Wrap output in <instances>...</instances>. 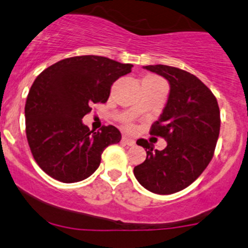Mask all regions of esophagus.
Returning a JSON list of instances; mask_svg holds the SVG:
<instances>
[{
  "instance_id": "1",
  "label": "esophagus",
  "mask_w": 248,
  "mask_h": 248,
  "mask_svg": "<svg viewBox=\"0 0 248 248\" xmlns=\"http://www.w3.org/2000/svg\"><path fill=\"white\" fill-rule=\"evenodd\" d=\"M122 142H124V145H128V146H134L135 145V141L133 139H131V138H128V137H126V135H124V137H122V140H121Z\"/></svg>"
}]
</instances>
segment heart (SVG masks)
Listing matches in <instances>:
<instances>
[{
	"label": "heart",
	"instance_id": "heart-1",
	"mask_svg": "<svg viewBox=\"0 0 248 248\" xmlns=\"http://www.w3.org/2000/svg\"><path fill=\"white\" fill-rule=\"evenodd\" d=\"M144 79H155V80H161V82H164V80L161 79V78H159L158 76H153V75H150V76H146ZM138 110H139V109L135 108V111H138ZM126 127L128 129H132L133 128V124H131V122H128V124H126Z\"/></svg>",
	"mask_w": 248,
	"mask_h": 248
}]
</instances>
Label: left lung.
<instances>
[{
    "mask_svg": "<svg viewBox=\"0 0 248 248\" xmlns=\"http://www.w3.org/2000/svg\"><path fill=\"white\" fill-rule=\"evenodd\" d=\"M145 69L170 83L168 103L150 131L168 146L158 151L147 140H138L147 157L135 166L134 176L151 192L170 195L196 181L212 160L220 134V109L214 93L195 75L168 65Z\"/></svg>",
    "mask_w": 248,
    "mask_h": 248,
    "instance_id": "8db88e82",
    "label": "left lung"
}]
</instances>
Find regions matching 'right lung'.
Here are the masks:
<instances>
[{
  "instance_id": "right-lung-1",
  "label": "right lung",
  "mask_w": 248,
  "mask_h": 248,
  "mask_svg": "<svg viewBox=\"0 0 248 248\" xmlns=\"http://www.w3.org/2000/svg\"><path fill=\"white\" fill-rule=\"evenodd\" d=\"M132 64L100 56H78L44 70L28 93L25 106L26 135L40 169L62 183L91 176L104 148L117 144L116 127L90 131L82 119L93 103H106L113 83L129 74Z\"/></svg>"
}]
</instances>
